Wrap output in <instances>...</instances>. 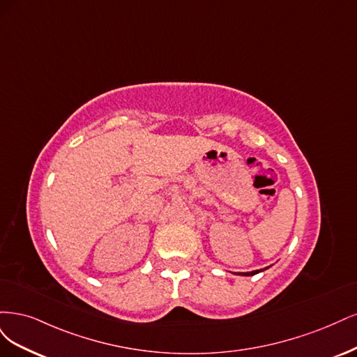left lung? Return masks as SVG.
Listing matches in <instances>:
<instances>
[{
  "mask_svg": "<svg viewBox=\"0 0 357 357\" xmlns=\"http://www.w3.org/2000/svg\"><path fill=\"white\" fill-rule=\"evenodd\" d=\"M268 268V267H267ZM266 268V270H267ZM259 271H262V270H255V271H249V273H241V275H254V274H258Z\"/></svg>",
  "mask_w": 357,
  "mask_h": 357,
  "instance_id": "1",
  "label": "left lung"
}]
</instances>
